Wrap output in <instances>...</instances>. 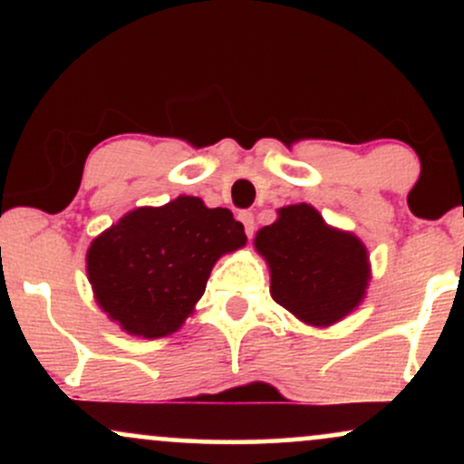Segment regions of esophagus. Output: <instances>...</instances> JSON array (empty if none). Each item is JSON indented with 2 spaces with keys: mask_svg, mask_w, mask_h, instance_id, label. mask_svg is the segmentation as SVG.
I'll list each match as a JSON object with an SVG mask.
<instances>
[{
  "mask_svg": "<svg viewBox=\"0 0 464 464\" xmlns=\"http://www.w3.org/2000/svg\"><path fill=\"white\" fill-rule=\"evenodd\" d=\"M237 218H239V222H242V225H244V233H246L248 237H253V233H255V216L250 214V211H242V214H239Z\"/></svg>",
  "mask_w": 464,
  "mask_h": 464,
  "instance_id": "1",
  "label": "esophagus"
}]
</instances>
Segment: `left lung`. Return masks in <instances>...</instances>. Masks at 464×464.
<instances>
[{"instance_id":"left-lung-1","label":"left lung","mask_w":464,"mask_h":464,"mask_svg":"<svg viewBox=\"0 0 464 464\" xmlns=\"http://www.w3.org/2000/svg\"><path fill=\"white\" fill-rule=\"evenodd\" d=\"M255 246L270 266L273 299L310 324H332L353 310L369 284L364 244L335 231L310 205L279 209Z\"/></svg>"}]
</instances>
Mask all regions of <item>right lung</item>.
<instances>
[{
    "mask_svg": "<svg viewBox=\"0 0 464 464\" xmlns=\"http://www.w3.org/2000/svg\"><path fill=\"white\" fill-rule=\"evenodd\" d=\"M246 244L228 209H207L196 196L141 207L95 237L87 273L100 307L121 329L161 338L183 324L222 253Z\"/></svg>",
    "mask_w": 464,
    "mask_h": 464,
    "instance_id": "obj_1",
    "label": "right lung"
}]
</instances>
